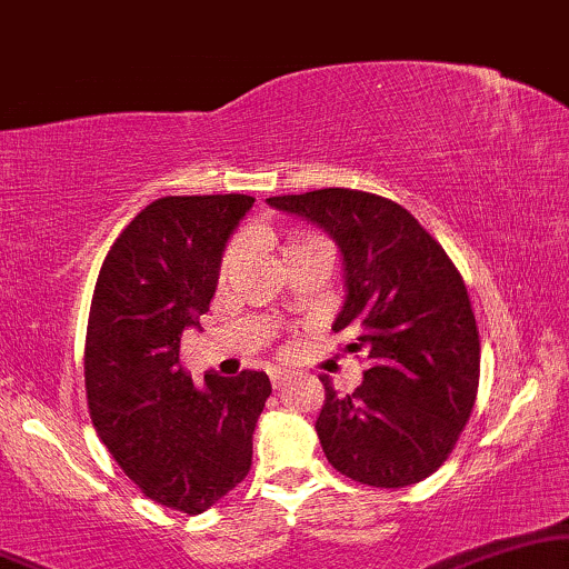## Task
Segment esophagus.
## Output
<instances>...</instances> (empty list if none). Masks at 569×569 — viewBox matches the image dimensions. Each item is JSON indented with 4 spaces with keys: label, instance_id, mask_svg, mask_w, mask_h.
Listing matches in <instances>:
<instances>
[{
    "label": "esophagus",
    "instance_id": "1",
    "mask_svg": "<svg viewBox=\"0 0 569 569\" xmlns=\"http://www.w3.org/2000/svg\"><path fill=\"white\" fill-rule=\"evenodd\" d=\"M270 382L272 388L280 390L286 382H289V372H286V369H270Z\"/></svg>",
    "mask_w": 569,
    "mask_h": 569
}]
</instances>
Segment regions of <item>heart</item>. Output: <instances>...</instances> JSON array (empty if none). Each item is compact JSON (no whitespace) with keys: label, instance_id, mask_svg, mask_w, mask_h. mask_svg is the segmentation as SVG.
<instances>
[{"label":"heart","instance_id":"obj_1","mask_svg":"<svg viewBox=\"0 0 569 569\" xmlns=\"http://www.w3.org/2000/svg\"><path fill=\"white\" fill-rule=\"evenodd\" d=\"M312 241H322V239H317V237H312V233H299L297 239H291L289 244L283 247V252L286 249H293V247H305V244H312ZM237 260V244H231L229 249H226V254H223V260H221V272L226 276V270L231 268V262Z\"/></svg>","mask_w":569,"mask_h":569}]
</instances>
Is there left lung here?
Wrapping results in <instances>:
<instances>
[{"mask_svg": "<svg viewBox=\"0 0 569 569\" xmlns=\"http://www.w3.org/2000/svg\"><path fill=\"white\" fill-rule=\"evenodd\" d=\"M268 206L325 229L343 254L346 301L332 330L351 328L372 367L348 396L328 377L315 429L348 479L400 489L448 460L479 392L481 343L466 283L439 241L388 197L315 189Z\"/></svg>", "mask_w": 569, "mask_h": 569, "instance_id": "1", "label": "left lung"}]
</instances>
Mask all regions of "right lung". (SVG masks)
I'll return each mask as SVG.
<instances>
[{
	"instance_id": "obj_1",
	"label": "right lung",
	"mask_w": 569,
	"mask_h": 569,
	"mask_svg": "<svg viewBox=\"0 0 569 569\" xmlns=\"http://www.w3.org/2000/svg\"><path fill=\"white\" fill-rule=\"evenodd\" d=\"M254 197H161L119 233L98 272L86 336L93 427L142 495L200 515L244 481L270 380L206 375L179 361L181 332L200 328L231 239Z\"/></svg>"
}]
</instances>
